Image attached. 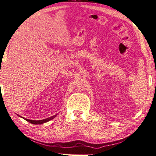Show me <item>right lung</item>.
Instances as JSON below:
<instances>
[{"label": "right lung", "mask_w": 156, "mask_h": 156, "mask_svg": "<svg viewBox=\"0 0 156 156\" xmlns=\"http://www.w3.org/2000/svg\"><path fill=\"white\" fill-rule=\"evenodd\" d=\"M57 115H53V116H52V117H51L47 118V119H43V120H38V121H35V120L27 119H25V118H23V117H22V118L24 119L26 121L29 122H30V123H31V124H34V125H41V124H43V123H45V122H48V121H51V120L54 119L56 116H57ZM19 117H21V116H19Z\"/></svg>", "instance_id": "add662e5"}]
</instances>
